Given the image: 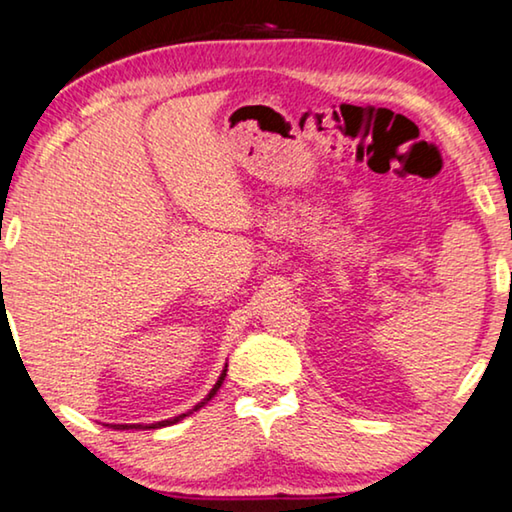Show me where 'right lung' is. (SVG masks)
I'll return each instance as SVG.
<instances>
[{
	"instance_id": "add662e5",
	"label": "right lung",
	"mask_w": 512,
	"mask_h": 512,
	"mask_svg": "<svg viewBox=\"0 0 512 512\" xmlns=\"http://www.w3.org/2000/svg\"><path fill=\"white\" fill-rule=\"evenodd\" d=\"M225 375H227V365H225V370H223V375H220L218 377V381H216V386H213L211 388V391H209V395H207V398H204L200 404H195V409H190L188 411V414H193V411H197V409H200V407H204V404H207L211 398H213V395H216L218 393V388L220 386H223V381H225ZM188 414H181V416H174V418H170V421H160V423H151V425H140V423H133V425H112L114 427V430H142V427H149V430H156V427H165V425H174V423H179L181 421V418H186Z\"/></svg>"
}]
</instances>
